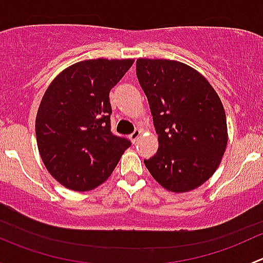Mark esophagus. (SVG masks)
<instances>
[{"instance_id":"esophagus-1","label":"esophagus","mask_w":263,"mask_h":263,"mask_svg":"<svg viewBox=\"0 0 263 263\" xmlns=\"http://www.w3.org/2000/svg\"><path fill=\"white\" fill-rule=\"evenodd\" d=\"M140 135H141V131H140V129H135V131L129 135V139H131L132 142H136Z\"/></svg>"}]
</instances>
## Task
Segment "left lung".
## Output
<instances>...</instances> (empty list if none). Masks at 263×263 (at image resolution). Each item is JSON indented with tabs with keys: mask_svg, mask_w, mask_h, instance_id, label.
<instances>
[{
	"mask_svg": "<svg viewBox=\"0 0 263 263\" xmlns=\"http://www.w3.org/2000/svg\"><path fill=\"white\" fill-rule=\"evenodd\" d=\"M136 73L158 134V153L144 160L165 190L182 193L203 184L228 144L219 95L198 71L172 60L139 58Z\"/></svg>",
	"mask_w": 263,
	"mask_h": 263,
	"instance_id": "obj_1",
	"label": "left lung"
}]
</instances>
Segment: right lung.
Here are the masks:
<instances>
[{"mask_svg": "<svg viewBox=\"0 0 263 263\" xmlns=\"http://www.w3.org/2000/svg\"><path fill=\"white\" fill-rule=\"evenodd\" d=\"M134 60H86L50 82L35 119L41 158L50 176L79 192L94 190L112 174L131 142L110 131L109 91Z\"/></svg>", "mask_w": 263, "mask_h": 263, "instance_id": "add662e5", "label": "right lung"}]
</instances>
